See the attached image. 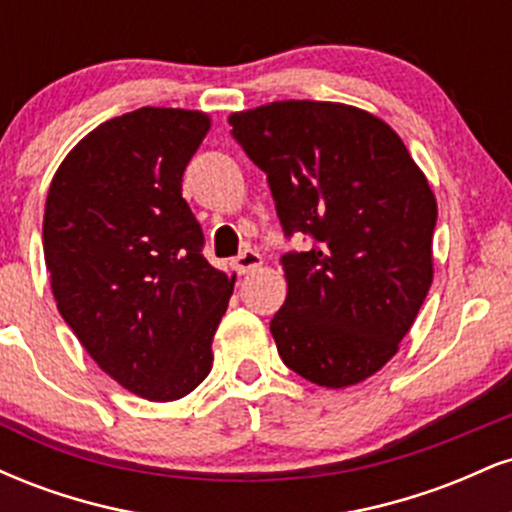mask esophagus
I'll return each mask as SVG.
<instances>
[{
    "label": "esophagus",
    "mask_w": 512,
    "mask_h": 512,
    "mask_svg": "<svg viewBox=\"0 0 512 512\" xmlns=\"http://www.w3.org/2000/svg\"><path fill=\"white\" fill-rule=\"evenodd\" d=\"M262 264V255L257 250H243L240 255L233 260V267H236L238 274H248L252 269H257Z\"/></svg>",
    "instance_id": "1"
}]
</instances>
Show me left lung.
I'll return each mask as SVG.
<instances>
[{"mask_svg":"<svg viewBox=\"0 0 512 512\" xmlns=\"http://www.w3.org/2000/svg\"><path fill=\"white\" fill-rule=\"evenodd\" d=\"M267 173L289 293L269 322L281 361L315 385H356L397 354L433 281L438 207L402 139L366 110L276 101L228 117Z\"/></svg>","mask_w":512,"mask_h":512,"instance_id":"obj_1","label":"left lung"}]
</instances>
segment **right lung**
<instances>
[{
  "label": "right lung",
  "instance_id": "add662e5",
  "mask_svg": "<svg viewBox=\"0 0 512 512\" xmlns=\"http://www.w3.org/2000/svg\"><path fill=\"white\" fill-rule=\"evenodd\" d=\"M207 129L197 110L113 117L64 158L45 202L57 310L110 378L151 402L207 378L236 281L202 255V226L182 199Z\"/></svg>",
  "mask_w": 512,
  "mask_h": 512
}]
</instances>
